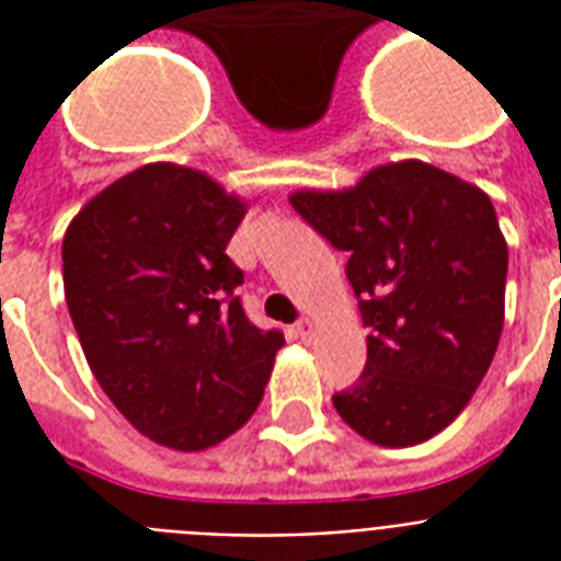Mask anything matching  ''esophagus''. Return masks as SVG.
Returning a JSON list of instances; mask_svg holds the SVG:
<instances>
[{
    "label": "esophagus",
    "mask_w": 561,
    "mask_h": 561,
    "mask_svg": "<svg viewBox=\"0 0 561 561\" xmlns=\"http://www.w3.org/2000/svg\"><path fill=\"white\" fill-rule=\"evenodd\" d=\"M314 320H311V317H302V320H299L297 323V337L299 341H311V337H314Z\"/></svg>",
    "instance_id": "obj_1"
}]
</instances>
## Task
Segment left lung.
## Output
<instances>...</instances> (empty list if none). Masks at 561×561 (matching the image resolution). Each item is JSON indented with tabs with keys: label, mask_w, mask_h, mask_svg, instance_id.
Listing matches in <instances>:
<instances>
[{
	"label": "left lung",
	"mask_w": 561,
	"mask_h": 561,
	"mask_svg": "<svg viewBox=\"0 0 561 561\" xmlns=\"http://www.w3.org/2000/svg\"><path fill=\"white\" fill-rule=\"evenodd\" d=\"M290 206L350 253L367 367L334 410L383 448L425 443L469 404L504 329L506 253L486 192L422 160L378 165Z\"/></svg>",
	"instance_id": "left-lung-1"
}]
</instances>
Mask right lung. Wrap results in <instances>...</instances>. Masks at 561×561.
Wrapping results in <instances>:
<instances>
[{"mask_svg": "<svg viewBox=\"0 0 561 561\" xmlns=\"http://www.w3.org/2000/svg\"><path fill=\"white\" fill-rule=\"evenodd\" d=\"M247 203L174 162L99 192L64 236V290L95 381L153 443L203 451L253 416L282 332L247 320L227 255Z\"/></svg>", "mask_w": 561, "mask_h": 561, "instance_id": "obj_1", "label": "right lung"}]
</instances>
